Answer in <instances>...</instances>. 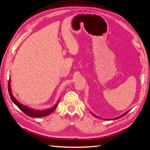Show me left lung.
Here are the masks:
<instances>
[{
    "mask_svg": "<svg viewBox=\"0 0 150 150\" xmlns=\"http://www.w3.org/2000/svg\"><path fill=\"white\" fill-rule=\"evenodd\" d=\"M129 111H130V110H128L127 112H125V114H122L121 115H120V116H119V117H115V118H113V119H104V120H115V119H119V118H121L122 117H123V116H124V115H125L126 114H127V113H128ZM92 113V112H91ZM92 114L93 115H94L95 116V117H97V118H100V117H98V116H97V115H94V114H92Z\"/></svg>",
    "mask_w": 150,
    "mask_h": 150,
    "instance_id": "left-lung-1",
    "label": "left lung"
}]
</instances>
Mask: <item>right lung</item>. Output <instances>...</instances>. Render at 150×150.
Returning <instances> with one entry per match:
<instances>
[{"label": "right lung", "mask_w": 150, "mask_h": 150, "mask_svg": "<svg viewBox=\"0 0 150 150\" xmlns=\"http://www.w3.org/2000/svg\"><path fill=\"white\" fill-rule=\"evenodd\" d=\"M8 91H9V94L10 96V98H11V101L13 102V103L17 106L18 108L21 109V110L24 113V114L29 116V117H45V116H47V115H49V114H51L52 112H53L55 110V109L56 108V107H57L59 101V100H58V102L56 103V104L54 105V106H53L52 107L48 109H44V110H35V109L28 107V106L21 104V103L18 102L15 98L14 96H13L12 94V91L11 88V80H10V79H9V83H8Z\"/></svg>", "instance_id": "1"}]
</instances>
